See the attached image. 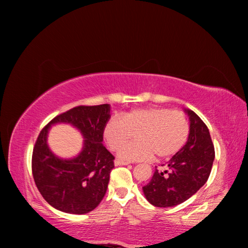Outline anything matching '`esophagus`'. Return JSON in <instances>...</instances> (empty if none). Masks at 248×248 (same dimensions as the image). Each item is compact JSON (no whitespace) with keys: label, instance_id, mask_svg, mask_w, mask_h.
Wrapping results in <instances>:
<instances>
[{"label":"esophagus","instance_id":"1","mask_svg":"<svg viewBox=\"0 0 248 248\" xmlns=\"http://www.w3.org/2000/svg\"><path fill=\"white\" fill-rule=\"evenodd\" d=\"M129 162H125V161H121V159L117 158L115 159V165L116 166H119V165H128Z\"/></svg>","mask_w":248,"mask_h":248}]
</instances>
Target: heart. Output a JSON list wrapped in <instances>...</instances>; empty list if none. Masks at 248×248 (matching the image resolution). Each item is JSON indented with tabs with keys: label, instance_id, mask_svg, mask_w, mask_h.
Returning <instances> with one entry per match:
<instances>
[{
	"label": "heart",
	"instance_id": "obj_1",
	"mask_svg": "<svg viewBox=\"0 0 248 248\" xmlns=\"http://www.w3.org/2000/svg\"><path fill=\"white\" fill-rule=\"evenodd\" d=\"M137 134L138 141L126 147ZM104 139L110 150L121 151L127 161H145L156 153L159 157L174 155L189 136V124L183 112L164 107L138 108L119 118L109 119L104 127Z\"/></svg>",
	"mask_w": 248,
	"mask_h": 248
}]
</instances>
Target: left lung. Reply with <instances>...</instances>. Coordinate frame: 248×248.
Here are the masks:
<instances>
[{"instance_id":"1","label":"left lung","mask_w":248,"mask_h":248,"mask_svg":"<svg viewBox=\"0 0 248 248\" xmlns=\"http://www.w3.org/2000/svg\"><path fill=\"white\" fill-rule=\"evenodd\" d=\"M189 116L190 129L187 143L163 164L165 170H155L153 177L143 186L145 198L159 208L175 207L194 196L211 173L215 146L209 129L192 110Z\"/></svg>"}]
</instances>
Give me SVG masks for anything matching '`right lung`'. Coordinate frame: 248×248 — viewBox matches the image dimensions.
<instances>
[{
  "mask_svg": "<svg viewBox=\"0 0 248 248\" xmlns=\"http://www.w3.org/2000/svg\"><path fill=\"white\" fill-rule=\"evenodd\" d=\"M109 112L108 104L77 106L54 117L40 131L32 150V177L41 196L53 208L84 215L103 200L115 167L114 155L102 143ZM58 122L71 123L82 132L86 140L77 158L61 160L48 150L47 130Z\"/></svg>",
  "mask_w": 248,
  "mask_h": 248,
  "instance_id": "add662e5",
  "label": "right lung"
}]
</instances>
